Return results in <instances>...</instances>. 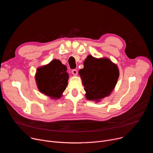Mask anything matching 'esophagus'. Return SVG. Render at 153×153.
Returning a JSON list of instances; mask_svg holds the SVG:
<instances>
[{
    "label": "esophagus",
    "instance_id": "obj_1",
    "mask_svg": "<svg viewBox=\"0 0 153 153\" xmlns=\"http://www.w3.org/2000/svg\"><path fill=\"white\" fill-rule=\"evenodd\" d=\"M71 73H72V74H73V75H74V76H76V75L77 74V73H78V71H77V70H76V69H74V70H72V71H71Z\"/></svg>",
    "mask_w": 153,
    "mask_h": 153
}]
</instances>
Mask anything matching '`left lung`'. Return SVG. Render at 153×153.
<instances>
[{
  "label": "left lung",
  "mask_w": 153,
  "mask_h": 153,
  "mask_svg": "<svg viewBox=\"0 0 153 153\" xmlns=\"http://www.w3.org/2000/svg\"><path fill=\"white\" fill-rule=\"evenodd\" d=\"M83 65L84 68L79 70V74L86 99L98 102L110 96L119 76L117 65L109 59H97L91 55L87 56Z\"/></svg>",
  "instance_id": "8db88e82"
}]
</instances>
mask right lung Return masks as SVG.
Instances as JSON below:
<instances>
[{"label":"right lung","mask_w":153,"mask_h":153,"mask_svg":"<svg viewBox=\"0 0 153 153\" xmlns=\"http://www.w3.org/2000/svg\"><path fill=\"white\" fill-rule=\"evenodd\" d=\"M67 70V67L57 59L37 68L35 78L39 90L53 99H60L68 85Z\"/></svg>","instance_id":"add662e5"}]
</instances>
